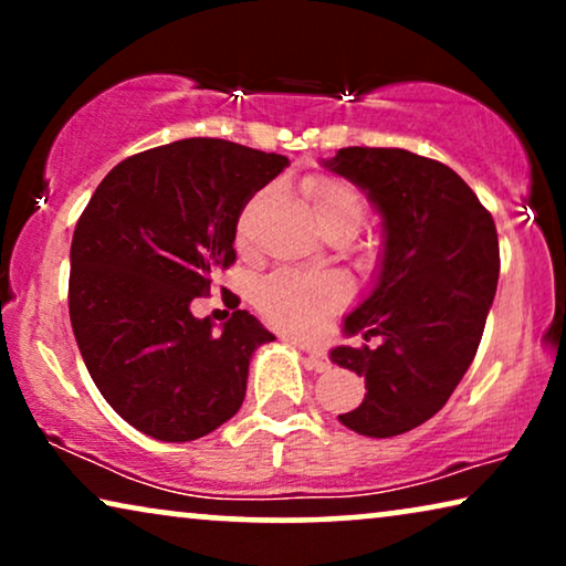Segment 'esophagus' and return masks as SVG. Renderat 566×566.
I'll use <instances>...</instances> for the list:
<instances>
[{
	"instance_id": "34e87169",
	"label": "esophagus",
	"mask_w": 566,
	"mask_h": 566,
	"mask_svg": "<svg viewBox=\"0 0 566 566\" xmlns=\"http://www.w3.org/2000/svg\"><path fill=\"white\" fill-rule=\"evenodd\" d=\"M301 350H306V347H301ZM306 363H308V368L316 370V374H322V370L329 368L327 355L319 353V350H306Z\"/></svg>"
}]
</instances>
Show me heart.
Wrapping results in <instances>:
<instances>
[{"label":"heart","mask_w":566,"mask_h":566,"mask_svg":"<svg viewBox=\"0 0 566 566\" xmlns=\"http://www.w3.org/2000/svg\"><path fill=\"white\" fill-rule=\"evenodd\" d=\"M306 196L322 231L332 227H350L358 231L366 221L368 206L363 192L353 182L339 177H314L306 182ZM260 198L247 206L239 223V242L247 239V229ZM260 314L285 335L314 339L327 332L329 316L339 312L347 301V285L337 275H306L298 270H275L258 281L252 291Z\"/></svg>","instance_id":"1"}]
</instances>
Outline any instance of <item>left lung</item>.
Masks as SVG:
<instances>
[{
  "label": "left lung",
  "instance_id": "8db88e82",
  "mask_svg": "<svg viewBox=\"0 0 566 566\" xmlns=\"http://www.w3.org/2000/svg\"><path fill=\"white\" fill-rule=\"evenodd\" d=\"M322 165L358 185L384 223L374 289L345 316V335L366 345L329 353L366 378V397L337 420L368 438L401 436L443 409L474 360L497 291V229L474 190L436 159L347 146Z\"/></svg>",
  "mask_w": 566,
  "mask_h": 566
}]
</instances>
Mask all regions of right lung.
<instances>
[{
    "instance_id": "obj_1",
    "label": "right lung",
    "mask_w": 566,
    "mask_h": 566,
    "mask_svg": "<svg viewBox=\"0 0 566 566\" xmlns=\"http://www.w3.org/2000/svg\"><path fill=\"white\" fill-rule=\"evenodd\" d=\"M285 167L281 154L185 138L123 159L76 221V345L107 405L144 436L198 440L242 407L252 353L275 337L244 308L213 332L190 304L237 260L247 200Z\"/></svg>"
}]
</instances>
